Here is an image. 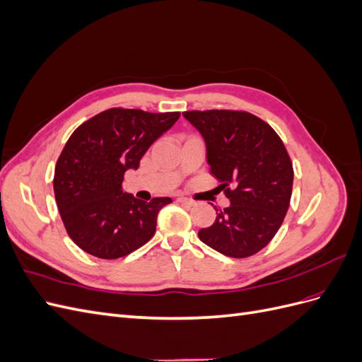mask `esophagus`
<instances>
[{"mask_svg":"<svg viewBox=\"0 0 362 362\" xmlns=\"http://www.w3.org/2000/svg\"><path fill=\"white\" fill-rule=\"evenodd\" d=\"M177 202L184 204V205H189V206L194 205V201H192V199H189V198H184V196H180V198H177Z\"/></svg>","mask_w":362,"mask_h":362,"instance_id":"esophagus-1","label":"esophagus"}]
</instances>
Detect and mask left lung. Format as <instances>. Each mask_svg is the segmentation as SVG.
Wrapping results in <instances>:
<instances>
[{"label": "left lung", "instance_id": "8db88e82", "mask_svg": "<svg viewBox=\"0 0 362 362\" xmlns=\"http://www.w3.org/2000/svg\"><path fill=\"white\" fill-rule=\"evenodd\" d=\"M182 115L202 134L211 175L231 201L199 238L226 257L255 255L275 237L290 206L294 172L286 146L267 122L247 112Z\"/></svg>", "mask_w": 362, "mask_h": 362}]
</instances>
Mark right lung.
Wrapping results in <instances>:
<instances>
[{"label":"right lung","instance_id":"right-lung-1","mask_svg":"<svg viewBox=\"0 0 362 362\" xmlns=\"http://www.w3.org/2000/svg\"><path fill=\"white\" fill-rule=\"evenodd\" d=\"M178 117L180 112L108 108L71 134L52 184L63 225L80 249L96 258L116 259L156 234L158 211L172 199H136L124 193L122 181Z\"/></svg>","mask_w":362,"mask_h":362}]
</instances>
